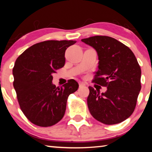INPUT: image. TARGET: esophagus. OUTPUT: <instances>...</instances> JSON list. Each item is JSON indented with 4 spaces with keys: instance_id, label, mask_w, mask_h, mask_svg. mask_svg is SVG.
Returning <instances> with one entry per match:
<instances>
[{
    "instance_id": "esophagus-1",
    "label": "esophagus",
    "mask_w": 152,
    "mask_h": 152,
    "mask_svg": "<svg viewBox=\"0 0 152 152\" xmlns=\"http://www.w3.org/2000/svg\"><path fill=\"white\" fill-rule=\"evenodd\" d=\"M84 86H85V84H84V82H79V87H80V88H81V87H83Z\"/></svg>"
}]
</instances>
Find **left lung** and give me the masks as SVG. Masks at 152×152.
Wrapping results in <instances>:
<instances>
[{
  "mask_svg": "<svg viewBox=\"0 0 152 152\" xmlns=\"http://www.w3.org/2000/svg\"><path fill=\"white\" fill-rule=\"evenodd\" d=\"M82 42L94 48L99 56V70L92 82L107 88L100 94L99 90L88 86L90 113L106 125L123 121L134 111L141 88V71L134 53L109 36H92Z\"/></svg>",
  "mask_w": 152,
  "mask_h": 152,
  "instance_id": "obj_1",
  "label": "left lung"
}]
</instances>
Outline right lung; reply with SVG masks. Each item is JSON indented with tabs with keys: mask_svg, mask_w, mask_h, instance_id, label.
Wrapping results in <instances>:
<instances>
[{
	"mask_svg": "<svg viewBox=\"0 0 152 152\" xmlns=\"http://www.w3.org/2000/svg\"><path fill=\"white\" fill-rule=\"evenodd\" d=\"M76 41L48 40L27 49L15 61L13 86L22 112L33 124L47 127L65 114L69 95L78 88L74 79L60 88L52 84V74L64 67L66 49Z\"/></svg>",
	"mask_w": 152,
	"mask_h": 152,
	"instance_id": "add662e5",
	"label": "right lung"
}]
</instances>
